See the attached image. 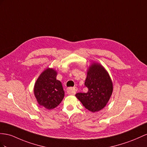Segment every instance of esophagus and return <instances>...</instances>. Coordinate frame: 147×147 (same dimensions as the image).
<instances>
[{
	"instance_id": "obj_1",
	"label": "esophagus",
	"mask_w": 147,
	"mask_h": 147,
	"mask_svg": "<svg viewBox=\"0 0 147 147\" xmlns=\"http://www.w3.org/2000/svg\"><path fill=\"white\" fill-rule=\"evenodd\" d=\"M77 88L74 87V88H69L67 89V92L71 95H74L77 91Z\"/></svg>"
}]
</instances>
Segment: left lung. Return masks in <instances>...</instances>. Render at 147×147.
<instances>
[{"mask_svg":"<svg viewBox=\"0 0 147 147\" xmlns=\"http://www.w3.org/2000/svg\"><path fill=\"white\" fill-rule=\"evenodd\" d=\"M84 85L88 88V92L77 93V98L92 112L102 110L109 100L113 91V83L107 70L100 64L94 62L87 70Z\"/></svg>","mask_w":147,"mask_h":147,"instance_id":"8db88e82","label":"left lung"}]
</instances>
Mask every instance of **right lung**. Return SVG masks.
<instances>
[{
	"mask_svg": "<svg viewBox=\"0 0 147 147\" xmlns=\"http://www.w3.org/2000/svg\"><path fill=\"white\" fill-rule=\"evenodd\" d=\"M57 71L48 67L36 80L33 92L40 106L48 110L57 107L65 96L62 84L56 80Z\"/></svg>",
	"mask_w": 147,
	"mask_h": 147,
	"instance_id": "obj_1",
	"label": "right lung"
}]
</instances>
